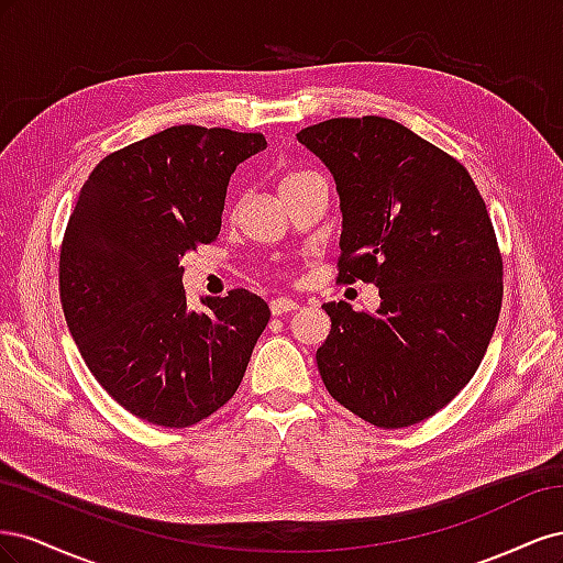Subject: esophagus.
Returning a JSON list of instances; mask_svg holds the SVG:
<instances>
[{
    "instance_id": "esophagus-1",
    "label": "esophagus",
    "mask_w": 563,
    "mask_h": 563,
    "mask_svg": "<svg viewBox=\"0 0 563 563\" xmlns=\"http://www.w3.org/2000/svg\"><path fill=\"white\" fill-rule=\"evenodd\" d=\"M300 308V302L298 300H291V298H275V300H269V312L275 314V317H282V314H286V312H294V310H298Z\"/></svg>"
}]
</instances>
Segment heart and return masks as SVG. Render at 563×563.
<instances>
[{"mask_svg":"<svg viewBox=\"0 0 563 563\" xmlns=\"http://www.w3.org/2000/svg\"><path fill=\"white\" fill-rule=\"evenodd\" d=\"M305 176H312V174H308V172H294V174H286V176L282 178V183H279V192H282V190H286L288 185H294L296 180L305 178Z\"/></svg>","mask_w":563,"mask_h":563,"instance_id":"1","label":"heart"}]
</instances>
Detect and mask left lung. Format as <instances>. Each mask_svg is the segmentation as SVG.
<instances>
[{"label": "left lung", "mask_w": 563, "mask_h": 563, "mask_svg": "<svg viewBox=\"0 0 563 563\" xmlns=\"http://www.w3.org/2000/svg\"><path fill=\"white\" fill-rule=\"evenodd\" d=\"M296 139L335 180L338 279L380 294L373 314L321 305V380L376 428H408L470 383L496 331L503 261L486 203L463 164L391 119L338 117Z\"/></svg>", "instance_id": "obj_1"}]
</instances>
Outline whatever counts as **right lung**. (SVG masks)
Masks as SVG:
<instances>
[{
  "label": "right lung",
  "instance_id": "obj_1",
  "mask_svg": "<svg viewBox=\"0 0 563 563\" xmlns=\"http://www.w3.org/2000/svg\"><path fill=\"white\" fill-rule=\"evenodd\" d=\"M261 133L180 124L100 162L60 249L67 329L108 395L162 428H190L232 399L267 302L244 288L187 308L183 255L220 232L234 168Z\"/></svg>",
  "mask_w": 563,
  "mask_h": 563
}]
</instances>
